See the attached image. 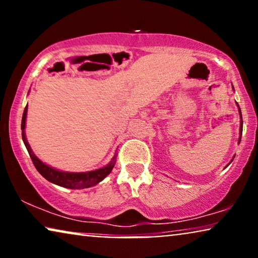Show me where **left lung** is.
Segmentation results:
<instances>
[{
  "mask_svg": "<svg viewBox=\"0 0 258 258\" xmlns=\"http://www.w3.org/2000/svg\"><path fill=\"white\" fill-rule=\"evenodd\" d=\"M232 89H234V87H232ZM238 107V104H237ZM238 111H239V118H241V124H239V139H238V143L241 142V136H242V130H243V121H242V112H241V109L238 107ZM232 160H234V157H232ZM232 160L230 161V163L232 162Z\"/></svg>",
  "mask_w": 258,
  "mask_h": 258,
  "instance_id": "obj_1",
  "label": "left lung"
}]
</instances>
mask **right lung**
Listing matches in <instances>:
<instances>
[{
    "label": "right lung",
    "instance_id": "add662e5",
    "mask_svg": "<svg viewBox=\"0 0 258 258\" xmlns=\"http://www.w3.org/2000/svg\"><path fill=\"white\" fill-rule=\"evenodd\" d=\"M27 112H28V104L24 108L23 116H22V123H21V129H22V140L24 146H26L29 156L33 161L35 168L37 169V171L43 176L45 179H48L49 182L54 183L56 185L63 186V188L68 189H84V188H90L100 183L102 179H104L107 176L110 174L112 168L116 163V155L112 157V160L103 168L96 169L93 171H86V172H68V171H62L58 169H55L50 167V165L45 164L38 158L36 155L34 154V151L31 150V148L28 143L27 137H26V119H27Z\"/></svg>",
    "mask_w": 258,
    "mask_h": 258
}]
</instances>
